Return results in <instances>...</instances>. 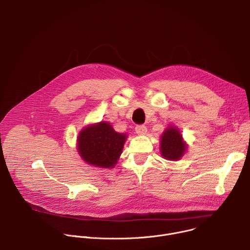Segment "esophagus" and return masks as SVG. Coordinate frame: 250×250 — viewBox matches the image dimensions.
I'll list each match as a JSON object with an SVG mask.
<instances>
[{"label":"esophagus","mask_w":250,"mask_h":250,"mask_svg":"<svg viewBox=\"0 0 250 250\" xmlns=\"http://www.w3.org/2000/svg\"><path fill=\"white\" fill-rule=\"evenodd\" d=\"M135 132L139 135H145L147 132V128L144 125H138L135 126Z\"/></svg>","instance_id":"34e87169"}]
</instances>
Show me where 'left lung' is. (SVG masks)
Wrapping results in <instances>:
<instances>
[{
    "label": "left lung",
    "mask_w": 250,
    "mask_h": 250,
    "mask_svg": "<svg viewBox=\"0 0 250 250\" xmlns=\"http://www.w3.org/2000/svg\"><path fill=\"white\" fill-rule=\"evenodd\" d=\"M186 145L182 135L177 128L170 126L161 135L160 151L162 156L168 160H178L184 154Z\"/></svg>",
    "instance_id": "left-lung-1"
}]
</instances>
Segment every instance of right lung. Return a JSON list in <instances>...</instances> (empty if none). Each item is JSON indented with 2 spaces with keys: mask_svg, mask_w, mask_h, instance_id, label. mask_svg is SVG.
<instances>
[{
  "mask_svg": "<svg viewBox=\"0 0 250 250\" xmlns=\"http://www.w3.org/2000/svg\"><path fill=\"white\" fill-rule=\"evenodd\" d=\"M125 134L118 133L109 123L84 128L78 136V151L88 164L113 168L123 152Z\"/></svg>",
  "mask_w": 250,
  "mask_h": 250,
  "instance_id": "1",
  "label": "right lung"
}]
</instances>
